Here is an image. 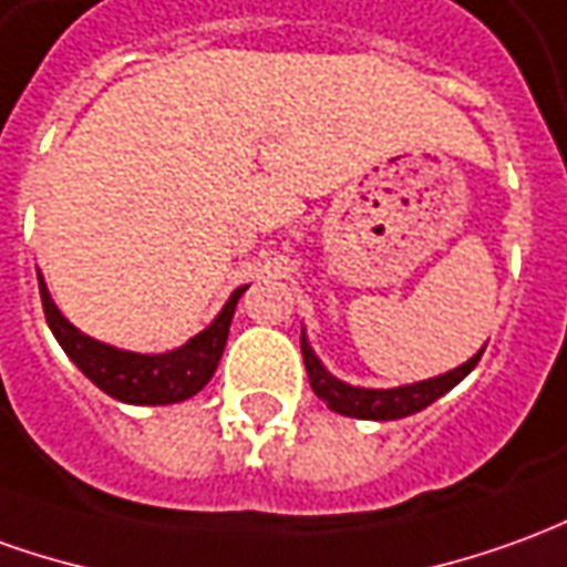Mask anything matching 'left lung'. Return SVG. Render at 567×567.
Segmentation results:
<instances>
[{
	"label": "left lung",
	"mask_w": 567,
	"mask_h": 567,
	"mask_svg": "<svg viewBox=\"0 0 567 567\" xmlns=\"http://www.w3.org/2000/svg\"><path fill=\"white\" fill-rule=\"evenodd\" d=\"M300 352H303V365H307V374H310L312 393L319 395L331 411H338L343 417H359V421H399V417H408V414H417L426 405H433L435 399H442L449 390H454L478 365L485 347L473 359H466L463 365L451 368L439 378L417 380V383H405V386H390V390L352 386L347 380L334 378L310 347L307 331H300Z\"/></svg>",
	"instance_id": "obj_1"
}]
</instances>
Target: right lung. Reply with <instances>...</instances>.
<instances>
[{"label":"right lung","mask_w":567,"mask_h":567,"mask_svg":"<svg viewBox=\"0 0 567 567\" xmlns=\"http://www.w3.org/2000/svg\"><path fill=\"white\" fill-rule=\"evenodd\" d=\"M35 276H39L45 322L61 343V350L97 390H104L106 395H113L125 405H174L199 393L202 386L215 378L217 362L227 347L233 312L248 288V285L236 288L224 303V310L215 316V322L202 328L184 347H174L168 352H132L79 331L51 300L42 272L35 270Z\"/></svg>","instance_id":"add662e5"}]
</instances>
